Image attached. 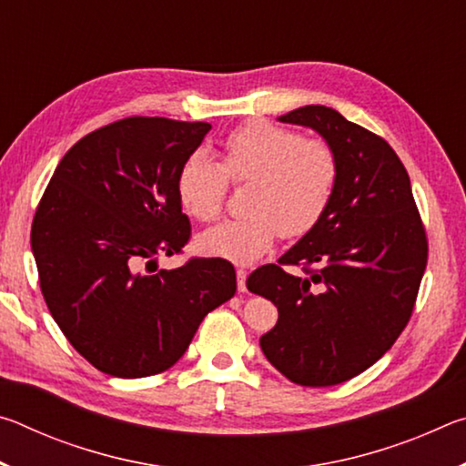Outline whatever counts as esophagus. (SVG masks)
<instances>
[{"label": "esophagus", "mask_w": 466, "mask_h": 466, "mask_svg": "<svg viewBox=\"0 0 466 466\" xmlns=\"http://www.w3.org/2000/svg\"><path fill=\"white\" fill-rule=\"evenodd\" d=\"M247 269H236V281H238V291H247Z\"/></svg>", "instance_id": "34e87169"}]
</instances>
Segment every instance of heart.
I'll return each instance as SVG.
<instances>
[{
    "label": "heart",
    "instance_id": "heart-1",
    "mask_svg": "<svg viewBox=\"0 0 466 466\" xmlns=\"http://www.w3.org/2000/svg\"><path fill=\"white\" fill-rule=\"evenodd\" d=\"M228 180L250 183V216L209 228L197 238L203 255L252 265L283 238L309 234L325 216L339 180L333 147L320 139L267 121L240 125L219 146V162L193 154L178 177L183 208L199 222H214L224 209Z\"/></svg>",
    "mask_w": 466,
    "mask_h": 466
}]
</instances>
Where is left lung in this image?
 <instances>
[{"label":"left lung","instance_id":"left-lung-1","mask_svg":"<svg viewBox=\"0 0 466 466\" xmlns=\"http://www.w3.org/2000/svg\"><path fill=\"white\" fill-rule=\"evenodd\" d=\"M278 121L317 131L333 147L339 180L320 222L279 265L248 275L247 288L279 312L261 350L291 382L341 384L376 364L407 327L428 240L411 180L382 137L320 105ZM286 264H306L307 278L288 274Z\"/></svg>","mask_w":466,"mask_h":466}]
</instances>
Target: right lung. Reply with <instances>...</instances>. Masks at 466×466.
<instances>
[{"label":"right lung","instance_id":"right-lung-1","mask_svg":"<svg viewBox=\"0 0 466 466\" xmlns=\"http://www.w3.org/2000/svg\"><path fill=\"white\" fill-rule=\"evenodd\" d=\"M209 123L129 116L82 137L55 168L33 219L41 291L76 351L116 378L160 374L205 314L236 294L224 258L157 269L191 236L178 177Z\"/></svg>","mask_w":466,"mask_h":466}]
</instances>
